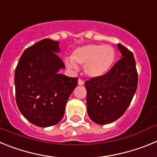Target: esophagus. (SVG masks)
I'll return each mask as SVG.
<instances>
[{"instance_id":"34e87169","label":"esophagus","mask_w":157,"mask_h":157,"mask_svg":"<svg viewBox=\"0 0 157 157\" xmlns=\"http://www.w3.org/2000/svg\"><path fill=\"white\" fill-rule=\"evenodd\" d=\"M78 85L79 86H82V85H84V81H83V80H82V79H78Z\"/></svg>"}]
</instances>
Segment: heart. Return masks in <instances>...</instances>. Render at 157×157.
I'll return each mask as SVG.
<instances>
[{
	"mask_svg": "<svg viewBox=\"0 0 157 157\" xmlns=\"http://www.w3.org/2000/svg\"><path fill=\"white\" fill-rule=\"evenodd\" d=\"M116 59L115 48L109 45L90 44L75 48L71 59L65 60L67 67L76 69V64L84 66V72L90 78H99L106 75Z\"/></svg>",
	"mask_w": 157,
	"mask_h": 157,
	"instance_id": "b5f03b06",
	"label": "heart"
}]
</instances>
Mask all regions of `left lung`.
Segmentation results:
<instances>
[{
  "label": "left lung",
  "instance_id": "8db88e82",
  "mask_svg": "<svg viewBox=\"0 0 157 157\" xmlns=\"http://www.w3.org/2000/svg\"><path fill=\"white\" fill-rule=\"evenodd\" d=\"M117 46L121 59L106 75L85 82L87 113L93 122L100 125L116 121L124 114L138 86V72L132 52L121 44Z\"/></svg>",
  "mask_w": 157,
  "mask_h": 157
}]
</instances>
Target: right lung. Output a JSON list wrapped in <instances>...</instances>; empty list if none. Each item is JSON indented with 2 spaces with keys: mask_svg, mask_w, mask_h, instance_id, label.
Listing matches in <instances>:
<instances>
[{
  "mask_svg": "<svg viewBox=\"0 0 157 157\" xmlns=\"http://www.w3.org/2000/svg\"><path fill=\"white\" fill-rule=\"evenodd\" d=\"M59 41L45 38L26 48L15 71L16 104L29 122L41 127L56 125L63 117L77 78L59 73L65 67L57 56Z\"/></svg>",
  "mask_w": 157,
  "mask_h": 157,
  "instance_id": "obj_1",
  "label": "right lung"
}]
</instances>
